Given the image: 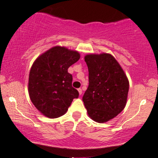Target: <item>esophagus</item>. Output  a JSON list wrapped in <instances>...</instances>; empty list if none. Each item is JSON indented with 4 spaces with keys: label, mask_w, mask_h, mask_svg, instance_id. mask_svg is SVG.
<instances>
[{
    "label": "esophagus",
    "mask_w": 158,
    "mask_h": 158,
    "mask_svg": "<svg viewBox=\"0 0 158 158\" xmlns=\"http://www.w3.org/2000/svg\"><path fill=\"white\" fill-rule=\"evenodd\" d=\"M78 92H79V94H82V89H81V88H78Z\"/></svg>",
    "instance_id": "obj_1"
}]
</instances>
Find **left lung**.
Returning a JSON list of instances; mask_svg holds the SVG:
<instances>
[{"label": "left lung", "instance_id": "1", "mask_svg": "<svg viewBox=\"0 0 158 158\" xmlns=\"http://www.w3.org/2000/svg\"><path fill=\"white\" fill-rule=\"evenodd\" d=\"M85 60L88 67L89 85L82 100L93 120L106 123L125 108L129 81L110 54H90L85 56Z\"/></svg>", "mask_w": 158, "mask_h": 158}]
</instances>
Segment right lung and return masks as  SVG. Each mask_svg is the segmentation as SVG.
<instances>
[{
  "instance_id": "1",
  "label": "right lung",
  "mask_w": 158,
  "mask_h": 158,
  "mask_svg": "<svg viewBox=\"0 0 158 158\" xmlns=\"http://www.w3.org/2000/svg\"><path fill=\"white\" fill-rule=\"evenodd\" d=\"M80 59V54L55 46L39 56L31 66L28 93L31 102L41 113L50 118L67 112L79 92L72 87L73 77L67 70Z\"/></svg>"
}]
</instances>
